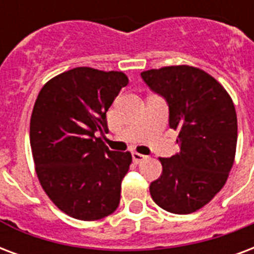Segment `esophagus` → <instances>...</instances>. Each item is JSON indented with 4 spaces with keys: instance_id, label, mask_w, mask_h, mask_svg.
Here are the masks:
<instances>
[{
    "instance_id": "34e87169",
    "label": "esophagus",
    "mask_w": 254,
    "mask_h": 254,
    "mask_svg": "<svg viewBox=\"0 0 254 254\" xmlns=\"http://www.w3.org/2000/svg\"><path fill=\"white\" fill-rule=\"evenodd\" d=\"M131 157H133V161H134L135 164H141L144 160L148 158L146 156H144V154H141V153H137V152L131 153Z\"/></svg>"
}]
</instances>
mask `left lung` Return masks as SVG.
<instances>
[{
    "label": "left lung",
    "instance_id": "left-lung-1",
    "mask_svg": "<svg viewBox=\"0 0 254 254\" xmlns=\"http://www.w3.org/2000/svg\"><path fill=\"white\" fill-rule=\"evenodd\" d=\"M141 75L165 97L169 127L179 131L180 152L160 157L162 173L150 184V196L166 212H196L221 190L235 162V104L225 88L200 67L173 65Z\"/></svg>",
    "mask_w": 254,
    "mask_h": 254
}]
</instances>
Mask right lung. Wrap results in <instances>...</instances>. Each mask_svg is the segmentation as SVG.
<instances>
[{"instance_id": "obj_1", "label": "right lung", "mask_w": 254, "mask_h": 254, "mask_svg": "<svg viewBox=\"0 0 254 254\" xmlns=\"http://www.w3.org/2000/svg\"><path fill=\"white\" fill-rule=\"evenodd\" d=\"M123 71L81 66L64 71L38 93L30 117L37 177L60 210L96 221L119 208L130 152H113L96 137L108 131L106 112L127 86Z\"/></svg>"}]
</instances>
